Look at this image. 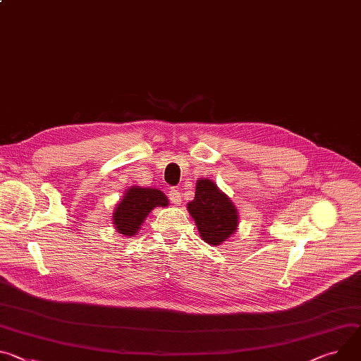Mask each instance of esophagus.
Instances as JSON below:
<instances>
[{"mask_svg": "<svg viewBox=\"0 0 361 361\" xmlns=\"http://www.w3.org/2000/svg\"><path fill=\"white\" fill-rule=\"evenodd\" d=\"M170 200H171V203L173 204H176V206H178V204H181V194H180V191L177 190V188H171L170 190Z\"/></svg>", "mask_w": 361, "mask_h": 361, "instance_id": "34e87169", "label": "esophagus"}]
</instances>
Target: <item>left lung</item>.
Segmentation results:
<instances>
[{
  "label": "left lung",
  "instance_id": "1",
  "mask_svg": "<svg viewBox=\"0 0 361 361\" xmlns=\"http://www.w3.org/2000/svg\"><path fill=\"white\" fill-rule=\"evenodd\" d=\"M200 238L220 246L232 238L239 227V212L231 197L210 178H199L195 183L194 200L187 204Z\"/></svg>",
  "mask_w": 361,
  "mask_h": 361
}]
</instances>
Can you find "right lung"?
Listing matches in <instances>:
<instances>
[{
    "label": "right lung",
    "mask_w": 361,
    "mask_h": 361,
    "mask_svg": "<svg viewBox=\"0 0 361 361\" xmlns=\"http://www.w3.org/2000/svg\"><path fill=\"white\" fill-rule=\"evenodd\" d=\"M169 199L158 188L133 185L125 190L123 197L118 202L112 213L115 231L125 238L138 233L144 220L155 207H167Z\"/></svg>",
    "instance_id": "right-lung-1"
}]
</instances>
